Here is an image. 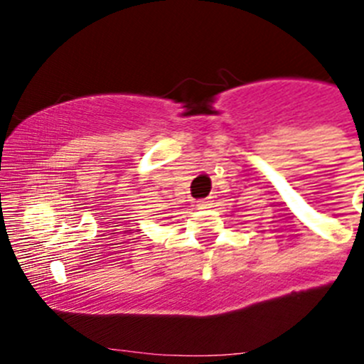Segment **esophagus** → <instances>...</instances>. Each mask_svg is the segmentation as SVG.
<instances>
[{
  "instance_id": "34e87169",
  "label": "esophagus",
  "mask_w": 364,
  "mask_h": 364,
  "mask_svg": "<svg viewBox=\"0 0 364 364\" xmlns=\"http://www.w3.org/2000/svg\"><path fill=\"white\" fill-rule=\"evenodd\" d=\"M197 205H199V209H208L213 205V200L211 199H200V200H197Z\"/></svg>"
}]
</instances>
